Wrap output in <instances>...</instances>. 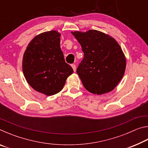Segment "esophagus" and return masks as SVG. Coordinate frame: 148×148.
Returning a JSON list of instances; mask_svg holds the SVG:
<instances>
[{"label": "esophagus", "mask_w": 148, "mask_h": 148, "mask_svg": "<svg viewBox=\"0 0 148 148\" xmlns=\"http://www.w3.org/2000/svg\"><path fill=\"white\" fill-rule=\"evenodd\" d=\"M71 66L72 67V69H73L74 71L76 72V65L74 64H72L71 65Z\"/></svg>", "instance_id": "1"}]
</instances>
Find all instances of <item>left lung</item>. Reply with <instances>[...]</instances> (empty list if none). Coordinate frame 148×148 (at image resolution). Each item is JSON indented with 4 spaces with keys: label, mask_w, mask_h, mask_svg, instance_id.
I'll return each instance as SVG.
<instances>
[{
    "label": "left lung",
    "mask_w": 148,
    "mask_h": 148,
    "mask_svg": "<svg viewBox=\"0 0 148 148\" xmlns=\"http://www.w3.org/2000/svg\"><path fill=\"white\" fill-rule=\"evenodd\" d=\"M71 33L84 53L76 72L85 88L97 95L112 91L121 81L126 69V59L118 42L97 30Z\"/></svg>",
    "instance_id": "1"
}]
</instances>
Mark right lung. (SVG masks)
Returning <instances> with one entry per match:
<instances>
[{
    "label": "right lung",
    "instance_id": "obj_1",
    "mask_svg": "<svg viewBox=\"0 0 148 148\" xmlns=\"http://www.w3.org/2000/svg\"><path fill=\"white\" fill-rule=\"evenodd\" d=\"M60 36L56 31L39 34L29 42L23 54L22 68L27 83L47 96L61 91L74 72L64 61Z\"/></svg>",
    "mask_w": 148,
    "mask_h": 148
}]
</instances>
